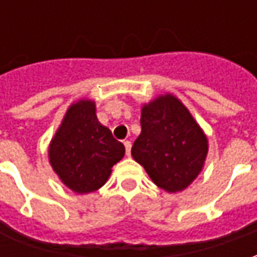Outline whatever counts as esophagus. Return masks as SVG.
<instances>
[{
	"label": "esophagus",
	"instance_id": "34e87169",
	"mask_svg": "<svg viewBox=\"0 0 257 257\" xmlns=\"http://www.w3.org/2000/svg\"><path fill=\"white\" fill-rule=\"evenodd\" d=\"M123 146H125V151H126V156H131V147H132L131 142H129V140L123 142Z\"/></svg>",
	"mask_w": 257,
	"mask_h": 257
}]
</instances>
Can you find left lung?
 <instances>
[{"label": "left lung", "mask_w": 257, "mask_h": 257, "mask_svg": "<svg viewBox=\"0 0 257 257\" xmlns=\"http://www.w3.org/2000/svg\"><path fill=\"white\" fill-rule=\"evenodd\" d=\"M142 132L132 157L160 189H187L204 168L208 139L187 107L167 93L142 107Z\"/></svg>", "instance_id": "1"}]
</instances>
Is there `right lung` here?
Returning a JSON list of instances; mask_svg holds the SVG:
<instances>
[{
    "instance_id": "1",
    "label": "right lung",
    "mask_w": 257,
    "mask_h": 257,
    "mask_svg": "<svg viewBox=\"0 0 257 257\" xmlns=\"http://www.w3.org/2000/svg\"><path fill=\"white\" fill-rule=\"evenodd\" d=\"M123 154V145L99 122L95 101L88 99L68 107L48 150L55 173L78 194L100 189Z\"/></svg>"
}]
</instances>
